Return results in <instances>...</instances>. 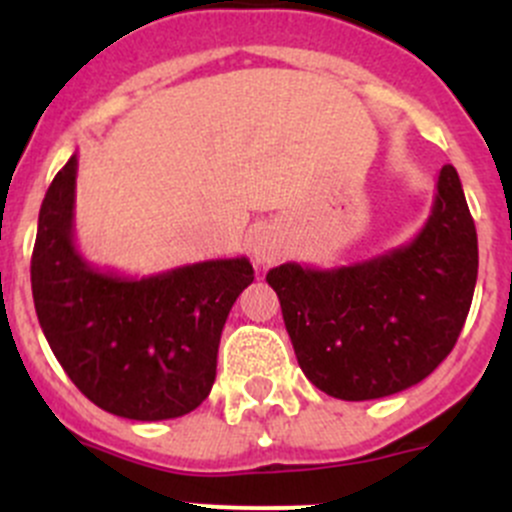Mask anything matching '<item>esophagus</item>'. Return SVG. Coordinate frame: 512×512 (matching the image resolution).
<instances>
[{
  "mask_svg": "<svg viewBox=\"0 0 512 512\" xmlns=\"http://www.w3.org/2000/svg\"><path fill=\"white\" fill-rule=\"evenodd\" d=\"M250 250L257 265H272V262L280 260L282 255L280 242L275 240V235H270V232L265 230H257L255 235L250 237Z\"/></svg>",
  "mask_w": 512,
  "mask_h": 512,
  "instance_id": "obj_1",
  "label": "esophagus"
}]
</instances>
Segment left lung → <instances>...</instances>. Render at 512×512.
Wrapping results in <instances>:
<instances>
[{"label":"left lung","instance_id":"left-lung-1","mask_svg":"<svg viewBox=\"0 0 512 512\" xmlns=\"http://www.w3.org/2000/svg\"><path fill=\"white\" fill-rule=\"evenodd\" d=\"M478 277L476 223L443 165L421 232L386 255L334 270L267 272L304 376L342 401L399 394L456 347Z\"/></svg>","mask_w":512,"mask_h":512}]
</instances>
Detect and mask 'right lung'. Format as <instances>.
Returning a JSON list of instances; mask_svg holds the SVG:
<instances>
[{
	"mask_svg": "<svg viewBox=\"0 0 512 512\" xmlns=\"http://www.w3.org/2000/svg\"><path fill=\"white\" fill-rule=\"evenodd\" d=\"M76 168L71 156L39 210L32 294L46 342L98 409L133 421L190 414L213 389L225 319L255 270L247 257L143 280L91 267L74 245Z\"/></svg>",
	"mask_w": 512,
	"mask_h": 512,
	"instance_id": "1",
	"label": "right lung"
}]
</instances>
